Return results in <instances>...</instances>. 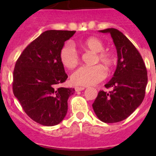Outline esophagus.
<instances>
[{
	"mask_svg": "<svg viewBox=\"0 0 156 156\" xmlns=\"http://www.w3.org/2000/svg\"><path fill=\"white\" fill-rule=\"evenodd\" d=\"M84 89H85V87H75V90L76 92L81 91V90H83Z\"/></svg>",
	"mask_w": 156,
	"mask_h": 156,
	"instance_id": "obj_1",
	"label": "esophagus"
}]
</instances>
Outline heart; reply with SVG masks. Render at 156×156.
Returning a JSON list of instances; mask_svg holds the SVG:
<instances>
[{"label": "heart", "instance_id": "1", "mask_svg": "<svg viewBox=\"0 0 156 156\" xmlns=\"http://www.w3.org/2000/svg\"><path fill=\"white\" fill-rule=\"evenodd\" d=\"M80 46L84 51L96 53L94 63L100 62L107 71H111L116 63L115 56L109 51H104L105 44L97 37H90L80 42ZM60 62L64 67L69 69L75 68L79 63V56L71 44L64 45L59 51ZM106 72L100 65L87 67L83 66L73 73L71 82L74 85L87 87L94 85L105 79Z\"/></svg>", "mask_w": 156, "mask_h": 156}]
</instances>
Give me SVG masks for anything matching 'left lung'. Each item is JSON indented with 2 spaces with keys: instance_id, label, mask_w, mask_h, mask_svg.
<instances>
[{
  "instance_id": "obj_1",
  "label": "left lung",
  "mask_w": 156,
  "mask_h": 156,
  "mask_svg": "<svg viewBox=\"0 0 156 156\" xmlns=\"http://www.w3.org/2000/svg\"><path fill=\"white\" fill-rule=\"evenodd\" d=\"M99 32L111 35L118 61L113 76L105 85L112 90L99 91L92 106L101 121L118 122L126 119L142 103L148 83L147 69L137 48L119 30L109 28Z\"/></svg>"
}]
</instances>
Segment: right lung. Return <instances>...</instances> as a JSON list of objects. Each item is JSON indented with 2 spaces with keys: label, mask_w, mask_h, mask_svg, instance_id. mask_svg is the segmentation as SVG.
I'll return each instance as SVG.
<instances>
[{
  "label": "right lung",
  "mask_w": 156,
  "mask_h": 156,
  "mask_svg": "<svg viewBox=\"0 0 156 156\" xmlns=\"http://www.w3.org/2000/svg\"><path fill=\"white\" fill-rule=\"evenodd\" d=\"M76 31L47 30L25 48L13 73V93L33 120L52 126L63 120L74 88L57 86L68 78L59 51Z\"/></svg>",
  "instance_id": "add662e5"
}]
</instances>
